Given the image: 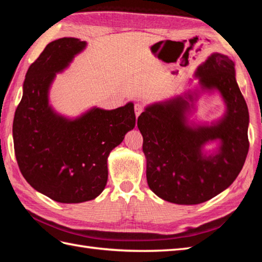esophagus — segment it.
<instances>
[{
	"label": "esophagus",
	"mask_w": 262,
	"mask_h": 262,
	"mask_svg": "<svg viewBox=\"0 0 262 262\" xmlns=\"http://www.w3.org/2000/svg\"><path fill=\"white\" fill-rule=\"evenodd\" d=\"M143 110H144V108H143L142 104H140V103L135 104V115H136V117L140 116L143 113Z\"/></svg>",
	"instance_id": "esophagus-1"
}]
</instances>
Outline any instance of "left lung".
<instances>
[{
	"mask_svg": "<svg viewBox=\"0 0 262 262\" xmlns=\"http://www.w3.org/2000/svg\"><path fill=\"white\" fill-rule=\"evenodd\" d=\"M196 77L206 90H217L226 114L211 126L187 125L191 93L146 107L137 119L146 158L151 190L166 202L196 205L217 196L240 173L249 151V111L235 80L234 62L214 53L197 69ZM220 139L215 155L204 156L202 146Z\"/></svg>",
	"mask_w": 262,
	"mask_h": 262,
	"instance_id": "left-lung-1",
	"label": "left lung"
}]
</instances>
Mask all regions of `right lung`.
<instances>
[{"instance_id": "1", "label": "right lung", "mask_w": 262, "mask_h": 262, "mask_svg": "<svg viewBox=\"0 0 262 262\" xmlns=\"http://www.w3.org/2000/svg\"><path fill=\"white\" fill-rule=\"evenodd\" d=\"M86 42L60 38L49 42L26 74L13 119L14 153L29 185L55 202L77 204L102 192L110 152L135 127L134 104L114 110L92 108L68 119L48 103L56 73L69 66Z\"/></svg>"}]
</instances>
